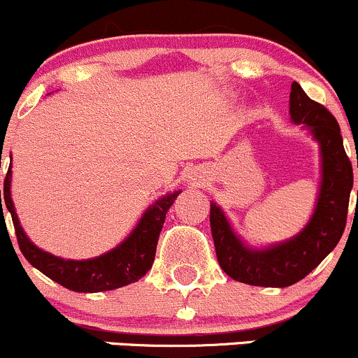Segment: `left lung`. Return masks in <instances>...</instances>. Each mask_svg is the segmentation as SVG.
<instances>
[{"label":"left lung","mask_w":358,"mask_h":358,"mask_svg":"<svg viewBox=\"0 0 358 358\" xmlns=\"http://www.w3.org/2000/svg\"><path fill=\"white\" fill-rule=\"evenodd\" d=\"M289 114L296 124L310 127L322 148V187L306 227L287 242L254 250L242 244L220 207L210 202L217 261L227 276L245 285L286 287L301 281L335 249L347 225L353 170L338 122L323 104L310 99L298 82L291 85Z\"/></svg>","instance_id":"left-lung-1"}]
</instances>
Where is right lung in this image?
Instances as JSON below:
<instances>
[{
  "label": "right lung",
  "mask_w": 358,
  "mask_h": 358,
  "mask_svg": "<svg viewBox=\"0 0 358 358\" xmlns=\"http://www.w3.org/2000/svg\"><path fill=\"white\" fill-rule=\"evenodd\" d=\"M10 183L11 165L8 168L5 188L0 190V217L3 215V207H6L11 213L16 241H18L20 250L24 259L34 268L42 271L45 276L53 279L67 289L77 291V293H101V291L116 289V287L136 282L145 276L153 266L158 237L163 224H165L168 208L173 205L176 196L180 195V192H173L156 200L141 217L138 227L116 249L109 250L99 257L87 259V261H71V259L55 257L52 254L43 252L28 239L15 212ZM1 199L6 202L5 206L1 203Z\"/></svg>",
  "instance_id": "1"
}]
</instances>
